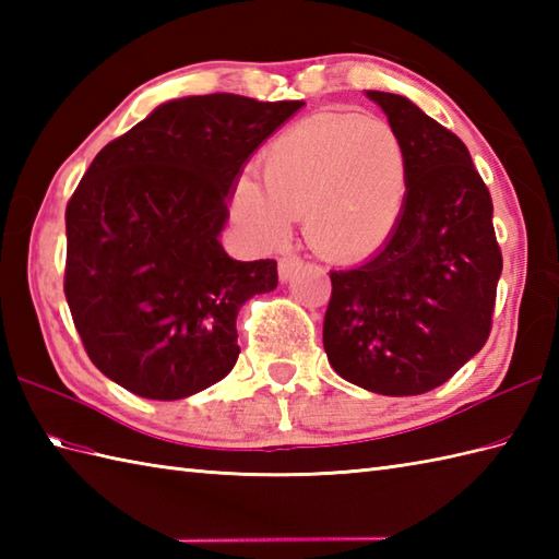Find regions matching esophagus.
Here are the masks:
<instances>
[{
	"mask_svg": "<svg viewBox=\"0 0 559 559\" xmlns=\"http://www.w3.org/2000/svg\"><path fill=\"white\" fill-rule=\"evenodd\" d=\"M300 269H302V259L300 257H295V254L281 257V261H278V278L281 281H290Z\"/></svg>",
	"mask_w": 559,
	"mask_h": 559,
	"instance_id": "obj_1",
	"label": "esophagus"
}]
</instances>
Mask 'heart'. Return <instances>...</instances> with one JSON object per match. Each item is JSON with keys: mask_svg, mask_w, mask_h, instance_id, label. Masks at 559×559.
<instances>
[{"mask_svg": "<svg viewBox=\"0 0 559 559\" xmlns=\"http://www.w3.org/2000/svg\"><path fill=\"white\" fill-rule=\"evenodd\" d=\"M261 187L237 177L228 206L259 247L286 240L305 216L314 252L331 261L372 257L394 235L408 201L411 165L394 127L353 112L295 122L259 158Z\"/></svg>", "mask_w": 559, "mask_h": 559, "instance_id": "1", "label": "heart"}]
</instances>
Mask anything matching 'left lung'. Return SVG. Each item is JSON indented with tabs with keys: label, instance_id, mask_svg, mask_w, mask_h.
Here are the masks:
<instances>
[{
	"label": "left lung",
	"instance_id": "left-lung-1",
	"mask_svg": "<svg viewBox=\"0 0 559 559\" xmlns=\"http://www.w3.org/2000/svg\"><path fill=\"white\" fill-rule=\"evenodd\" d=\"M367 96L406 144L408 201L370 261L329 273L324 350L346 382L415 396L444 384L488 341L502 249L466 144L408 98Z\"/></svg>",
	"mask_w": 559,
	"mask_h": 559
}]
</instances>
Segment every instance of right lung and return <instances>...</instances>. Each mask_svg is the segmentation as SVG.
Here are the masks:
<instances>
[{
	"instance_id": "right-lung-1",
	"label": "right lung",
	"mask_w": 559,
	"mask_h": 559,
	"mask_svg": "<svg viewBox=\"0 0 559 559\" xmlns=\"http://www.w3.org/2000/svg\"><path fill=\"white\" fill-rule=\"evenodd\" d=\"M211 93L110 141L67 204L64 295L91 362L136 396H192L233 370L237 310L278 286L218 233L245 160L302 108Z\"/></svg>"
}]
</instances>
